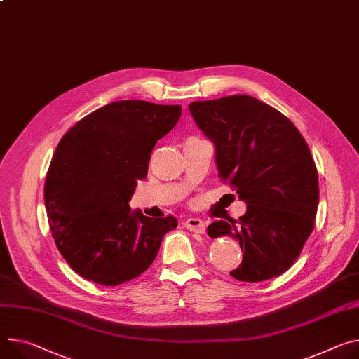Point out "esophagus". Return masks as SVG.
<instances>
[{
	"mask_svg": "<svg viewBox=\"0 0 359 359\" xmlns=\"http://www.w3.org/2000/svg\"><path fill=\"white\" fill-rule=\"evenodd\" d=\"M183 226L187 231H191L194 233H205V222L196 217H189L183 222Z\"/></svg>",
	"mask_w": 359,
	"mask_h": 359,
	"instance_id": "34e87169",
	"label": "esophagus"
}]
</instances>
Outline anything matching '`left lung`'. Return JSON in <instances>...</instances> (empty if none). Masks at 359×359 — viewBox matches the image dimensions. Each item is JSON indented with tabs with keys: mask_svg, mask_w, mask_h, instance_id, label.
I'll return each mask as SVG.
<instances>
[{
	"mask_svg": "<svg viewBox=\"0 0 359 359\" xmlns=\"http://www.w3.org/2000/svg\"><path fill=\"white\" fill-rule=\"evenodd\" d=\"M190 113L215 143L222 180L248 209L239 220L209 224L210 238L239 241L242 264L231 275L262 282L287 271L313 231L318 170L309 147L286 116L246 94L193 102Z\"/></svg>",
	"mask_w": 359,
	"mask_h": 359,
	"instance_id": "1",
	"label": "left lung"
}]
</instances>
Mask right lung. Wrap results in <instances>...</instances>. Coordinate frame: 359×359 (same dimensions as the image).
I'll return each mask as SVG.
<instances>
[{"instance_id":"right-lung-1","label":"right lung","mask_w":359,"mask_h":359,"mask_svg":"<svg viewBox=\"0 0 359 359\" xmlns=\"http://www.w3.org/2000/svg\"><path fill=\"white\" fill-rule=\"evenodd\" d=\"M180 116V106L114 102L60 140L46 177V209L57 249L84 279L116 286L137 278L177 227L175 216L151 219L128 202L157 140Z\"/></svg>"}]
</instances>
